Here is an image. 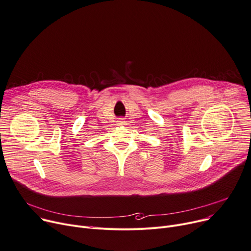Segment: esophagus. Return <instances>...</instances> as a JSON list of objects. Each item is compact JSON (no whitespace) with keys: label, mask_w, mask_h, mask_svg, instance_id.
I'll return each instance as SVG.
<instances>
[{"label":"esophagus","mask_w":251,"mask_h":251,"mask_svg":"<svg viewBox=\"0 0 251 251\" xmlns=\"http://www.w3.org/2000/svg\"><path fill=\"white\" fill-rule=\"evenodd\" d=\"M124 122H125V121H124L123 119H119V120L117 121V125H118V126H122V125H124Z\"/></svg>","instance_id":"obj_1"}]
</instances>
